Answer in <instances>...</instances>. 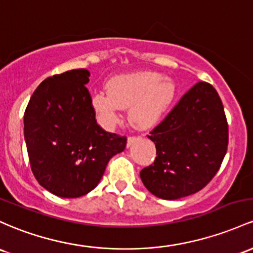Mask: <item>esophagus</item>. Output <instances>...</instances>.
I'll return each instance as SVG.
<instances>
[{
    "label": "esophagus",
    "mask_w": 253,
    "mask_h": 253,
    "mask_svg": "<svg viewBox=\"0 0 253 253\" xmlns=\"http://www.w3.org/2000/svg\"><path fill=\"white\" fill-rule=\"evenodd\" d=\"M137 139H138V137H134V135H132V137H128V139H127V146L129 148V146H131L132 144L134 143V141Z\"/></svg>",
    "instance_id": "obj_1"
}]
</instances>
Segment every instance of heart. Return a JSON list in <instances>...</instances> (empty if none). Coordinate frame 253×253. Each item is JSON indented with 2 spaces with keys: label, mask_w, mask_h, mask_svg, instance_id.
Returning <instances> with one entry per match:
<instances>
[{
  "label": "heart",
  "mask_w": 253,
  "mask_h": 253,
  "mask_svg": "<svg viewBox=\"0 0 253 253\" xmlns=\"http://www.w3.org/2000/svg\"><path fill=\"white\" fill-rule=\"evenodd\" d=\"M107 91L91 97V104L105 125L120 119L121 109L129 108V118L138 127L155 125L175 98L173 80L157 72L139 71L119 74L108 80Z\"/></svg>",
  "instance_id": "heart-1"
}]
</instances>
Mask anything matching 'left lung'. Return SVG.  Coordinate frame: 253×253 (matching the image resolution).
I'll list each match as a JSON object with an SVG mask.
<instances>
[{"label":"left lung","instance_id":"obj_1","mask_svg":"<svg viewBox=\"0 0 253 253\" xmlns=\"http://www.w3.org/2000/svg\"><path fill=\"white\" fill-rule=\"evenodd\" d=\"M148 137L157 156L141 169L140 179L150 192L174 201L201 191L218 171L228 146L217 91L209 83H197Z\"/></svg>","mask_w":253,"mask_h":253}]
</instances>
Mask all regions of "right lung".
Masks as SVG:
<instances>
[{
  "instance_id": "obj_1",
  "label": "right lung",
  "mask_w": 253,
  "mask_h": 253,
  "mask_svg": "<svg viewBox=\"0 0 253 253\" xmlns=\"http://www.w3.org/2000/svg\"><path fill=\"white\" fill-rule=\"evenodd\" d=\"M90 72L72 69L46 78L30 98L24 135L32 173L57 197L78 198L98 185L127 138L104 131L96 121L86 88Z\"/></svg>"
}]
</instances>
